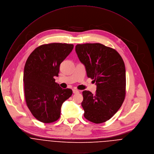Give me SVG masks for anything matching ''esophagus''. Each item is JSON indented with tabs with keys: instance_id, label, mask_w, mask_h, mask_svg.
Listing matches in <instances>:
<instances>
[{
	"instance_id": "esophagus-1",
	"label": "esophagus",
	"mask_w": 154,
	"mask_h": 154,
	"mask_svg": "<svg viewBox=\"0 0 154 154\" xmlns=\"http://www.w3.org/2000/svg\"><path fill=\"white\" fill-rule=\"evenodd\" d=\"M79 92V91L78 90H77V89H73V94H78Z\"/></svg>"
}]
</instances>
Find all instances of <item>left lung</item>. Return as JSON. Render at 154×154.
Listing matches in <instances>:
<instances>
[{
    "label": "left lung",
    "mask_w": 154,
    "mask_h": 154,
    "mask_svg": "<svg viewBox=\"0 0 154 154\" xmlns=\"http://www.w3.org/2000/svg\"><path fill=\"white\" fill-rule=\"evenodd\" d=\"M75 51L88 78L97 85L95 94L88 91L82 92L84 116L95 124L105 122L117 112L125 99L124 60L115 49L100 43L78 44Z\"/></svg>",
    "instance_id": "obj_1"
}]
</instances>
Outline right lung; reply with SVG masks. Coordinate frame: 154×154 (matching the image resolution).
Returning a JSON list of instances; mask_svg holds the SVG:
<instances>
[{
  "label": "right lung",
  "mask_w": 154,
  "mask_h": 154,
  "mask_svg": "<svg viewBox=\"0 0 154 154\" xmlns=\"http://www.w3.org/2000/svg\"><path fill=\"white\" fill-rule=\"evenodd\" d=\"M73 45L53 43L37 47L26 62L23 81L27 106L32 115L43 123L57 121L63 102L72 95L55 82L60 63L69 55Z\"/></svg>",
  "instance_id": "add662e5"
}]
</instances>
